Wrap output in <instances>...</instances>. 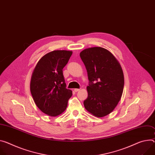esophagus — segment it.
Wrapping results in <instances>:
<instances>
[{"mask_svg": "<svg viewBox=\"0 0 155 155\" xmlns=\"http://www.w3.org/2000/svg\"><path fill=\"white\" fill-rule=\"evenodd\" d=\"M80 89H77V88L74 89V91H75V92H77V91H80Z\"/></svg>", "mask_w": 155, "mask_h": 155, "instance_id": "esophagus-1", "label": "esophagus"}]
</instances>
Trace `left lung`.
<instances>
[{"mask_svg":"<svg viewBox=\"0 0 155 155\" xmlns=\"http://www.w3.org/2000/svg\"><path fill=\"white\" fill-rule=\"evenodd\" d=\"M80 56L90 81L84 106L92 115L104 117L115 109L123 93L124 77L120 64L111 52L101 47L84 49Z\"/></svg>","mask_w":155,"mask_h":155,"instance_id":"8db88e82","label":"left lung"}]
</instances>
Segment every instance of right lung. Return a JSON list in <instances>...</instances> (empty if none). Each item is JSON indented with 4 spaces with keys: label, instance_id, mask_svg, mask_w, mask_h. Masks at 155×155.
Segmentation results:
<instances>
[{
    "label": "right lung",
    "instance_id": "1",
    "mask_svg": "<svg viewBox=\"0 0 155 155\" xmlns=\"http://www.w3.org/2000/svg\"><path fill=\"white\" fill-rule=\"evenodd\" d=\"M72 51L57 50L42 57L31 78L30 91L37 107L51 117L61 114L67 108L72 91L66 88L63 68Z\"/></svg>",
    "mask_w": 155,
    "mask_h": 155
}]
</instances>
